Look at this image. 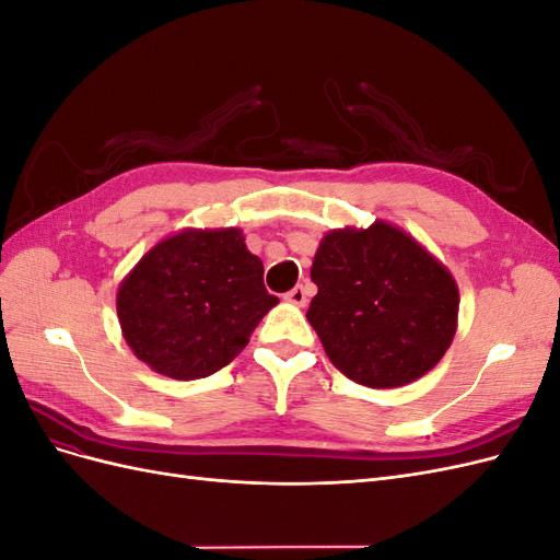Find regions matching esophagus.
<instances>
[{"instance_id": "34e87169", "label": "esophagus", "mask_w": 560, "mask_h": 560, "mask_svg": "<svg viewBox=\"0 0 560 560\" xmlns=\"http://www.w3.org/2000/svg\"><path fill=\"white\" fill-rule=\"evenodd\" d=\"M284 299L290 301V303H294V306H306V303H308V287L296 284L294 290H290V292L284 294Z\"/></svg>"}]
</instances>
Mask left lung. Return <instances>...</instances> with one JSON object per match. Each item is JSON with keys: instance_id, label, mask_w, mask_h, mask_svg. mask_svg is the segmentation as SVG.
I'll return each mask as SVG.
<instances>
[{"instance_id": "8db88e82", "label": "left lung", "mask_w": 560, "mask_h": 560, "mask_svg": "<svg viewBox=\"0 0 560 560\" xmlns=\"http://www.w3.org/2000/svg\"><path fill=\"white\" fill-rule=\"evenodd\" d=\"M306 313L331 364L366 387L411 383L444 358L457 322V287L411 235L376 222L319 243Z\"/></svg>"}]
</instances>
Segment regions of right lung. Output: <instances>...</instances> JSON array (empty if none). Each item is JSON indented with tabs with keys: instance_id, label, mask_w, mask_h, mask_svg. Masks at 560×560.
Wrapping results in <instances>:
<instances>
[{
	"instance_id": "1",
	"label": "right lung",
	"mask_w": 560,
	"mask_h": 560,
	"mask_svg": "<svg viewBox=\"0 0 560 560\" xmlns=\"http://www.w3.org/2000/svg\"><path fill=\"white\" fill-rule=\"evenodd\" d=\"M278 296L238 229L182 231L149 249L118 287L128 346L159 374L206 378L238 354Z\"/></svg>"
}]
</instances>
